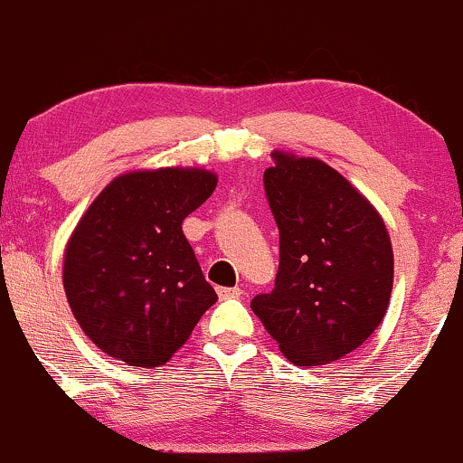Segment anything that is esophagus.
Wrapping results in <instances>:
<instances>
[{"instance_id":"34e87169","label":"esophagus","mask_w":463,"mask_h":463,"mask_svg":"<svg viewBox=\"0 0 463 463\" xmlns=\"http://www.w3.org/2000/svg\"><path fill=\"white\" fill-rule=\"evenodd\" d=\"M217 296H220V298H239V296H241V289H239V287H220V289H217Z\"/></svg>"}]
</instances>
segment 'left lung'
<instances>
[{
	"mask_svg": "<svg viewBox=\"0 0 463 463\" xmlns=\"http://www.w3.org/2000/svg\"><path fill=\"white\" fill-rule=\"evenodd\" d=\"M263 174L279 226L274 289L259 316L294 365H324L359 348L385 317L394 283L387 228L364 195L326 163L274 152Z\"/></svg>",
	"mask_w": 463,
	"mask_h": 463,
	"instance_id": "obj_1",
	"label": "left lung"
}]
</instances>
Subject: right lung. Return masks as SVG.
I'll use <instances>...</instances> for the list:
<instances>
[{"mask_svg": "<svg viewBox=\"0 0 463 463\" xmlns=\"http://www.w3.org/2000/svg\"><path fill=\"white\" fill-rule=\"evenodd\" d=\"M206 169L117 176L78 222L62 285L73 316L102 353L139 368L167 364L215 305L183 220L215 191Z\"/></svg>", "mask_w": 463, "mask_h": 463, "instance_id": "1", "label": "right lung"}]
</instances>
